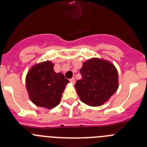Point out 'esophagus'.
Returning <instances> with one entry per match:
<instances>
[{
    "instance_id": "esophagus-1",
    "label": "esophagus",
    "mask_w": 147,
    "mask_h": 147,
    "mask_svg": "<svg viewBox=\"0 0 147 147\" xmlns=\"http://www.w3.org/2000/svg\"><path fill=\"white\" fill-rule=\"evenodd\" d=\"M70 82H71V83H72L73 85H74V84L75 83V79H74V78H72V79H71V80H70Z\"/></svg>"
}]
</instances>
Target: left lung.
Segmentation results:
<instances>
[{
	"instance_id": "obj_1",
	"label": "left lung",
	"mask_w": 147,
	"mask_h": 147,
	"mask_svg": "<svg viewBox=\"0 0 147 147\" xmlns=\"http://www.w3.org/2000/svg\"><path fill=\"white\" fill-rule=\"evenodd\" d=\"M80 72L82 77L76 81L74 87L80 100L88 106H102L119 88L117 69L107 59H88L83 62Z\"/></svg>"
}]
</instances>
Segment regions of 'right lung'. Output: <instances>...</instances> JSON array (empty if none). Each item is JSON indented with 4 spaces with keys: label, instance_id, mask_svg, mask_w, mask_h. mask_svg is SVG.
Segmentation results:
<instances>
[{
    "label": "right lung",
    "instance_id": "right-lung-1",
    "mask_svg": "<svg viewBox=\"0 0 147 147\" xmlns=\"http://www.w3.org/2000/svg\"><path fill=\"white\" fill-rule=\"evenodd\" d=\"M54 66L49 60L39 62L31 67L26 76V88L31 102L49 110L59 105L69 83L62 73L54 71Z\"/></svg>",
    "mask_w": 147,
    "mask_h": 147
}]
</instances>
